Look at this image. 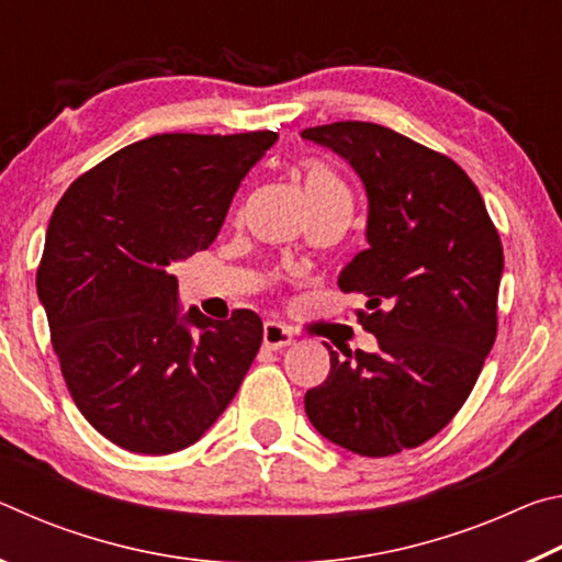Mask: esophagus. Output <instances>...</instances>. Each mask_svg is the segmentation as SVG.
<instances>
[{"label": "esophagus", "mask_w": 562, "mask_h": 562, "mask_svg": "<svg viewBox=\"0 0 562 562\" xmlns=\"http://www.w3.org/2000/svg\"><path fill=\"white\" fill-rule=\"evenodd\" d=\"M262 345L268 349H284L292 345V331L280 325V322H268V325L262 327Z\"/></svg>", "instance_id": "34e87169"}]
</instances>
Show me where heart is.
<instances>
[{
  "instance_id": "obj_1",
  "label": "heart",
  "mask_w": 562,
  "mask_h": 562,
  "mask_svg": "<svg viewBox=\"0 0 562 562\" xmlns=\"http://www.w3.org/2000/svg\"><path fill=\"white\" fill-rule=\"evenodd\" d=\"M302 186H304V198H307V203H317L335 195H347V188L337 178L335 170L327 168L325 164H317V160H310V164L304 166Z\"/></svg>"
}]
</instances>
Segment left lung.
<instances>
[{"instance_id": "8db88e82", "label": "left lung", "mask_w": 562, "mask_h": 562, "mask_svg": "<svg viewBox=\"0 0 562 562\" xmlns=\"http://www.w3.org/2000/svg\"><path fill=\"white\" fill-rule=\"evenodd\" d=\"M355 168L367 190V250L339 272L364 292L376 351L329 349V376L304 394L327 441L392 456L429 441L469 398L496 341L503 247L479 188L436 150L392 128L339 121L302 131Z\"/></svg>"}]
</instances>
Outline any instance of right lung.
I'll return each instance as SVG.
<instances>
[{"label":"right lung","instance_id":"right-lung-1","mask_svg":"<svg viewBox=\"0 0 562 562\" xmlns=\"http://www.w3.org/2000/svg\"><path fill=\"white\" fill-rule=\"evenodd\" d=\"M274 140V131L150 136L74 180L54 207L36 294L76 406L121 449L195 443L258 355L252 310L227 322L183 312L168 268L213 245Z\"/></svg>","mask_w":562,"mask_h":562}]
</instances>
